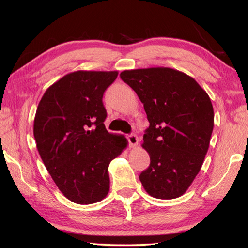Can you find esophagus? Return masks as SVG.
I'll return each instance as SVG.
<instances>
[{
  "label": "esophagus",
  "instance_id": "34e87169",
  "mask_svg": "<svg viewBox=\"0 0 248 248\" xmlns=\"http://www.w3.org/2000/svg\"><path fill=\"white\" fill-rule=\"evenodd\" d=\"M127 139H128V141H129V146L130 147H136L138 145L139 142V138L137 134H129L128 137H127Z\"/></svg>",
  "mask_w": 248,
  "mask_h": 248
}]
</instances>
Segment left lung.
I'll list each match as a JSON object with an SVG mask.
<instances>
[{"label": "left lung", "instance_id": "8db88e82", "mask_svg": "<svg viewBox=\"0 0 248 248\" xmlns=\"http://www.w3.org/2000/svg\"><path fill=\"white\" fill-rule=\"evenodd\" d=\"M121 79L133 89L150 123L142 148L150 166L140 180L156 199H176L188 189L207 154L214 111L205 90L187 74L167 67L125 70Z\"/></svg>", "mask_w": 248, "mask_h": 248}]
</instances>
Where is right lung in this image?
I'll return each instance as SVG.
<instances>
[{
  "label": "right lung",
  "mask_w": 248,
  "mask_h": 248,
  "mask_svg": "<svg viewBox=\"0 0 248 248\" xmlns=\"http://www.w3.org/2000/svg\"><path fill=\"white\" fill-rule=\"evenodd\" d=\"M117 77L118 71L66 74L46 90L37 108L34 138L41 159L58 188L79 205L108 196V166L128 142L103 123V93Z\"/></svg>",
  "instance_id": "obj_1"
}]
</instances>
